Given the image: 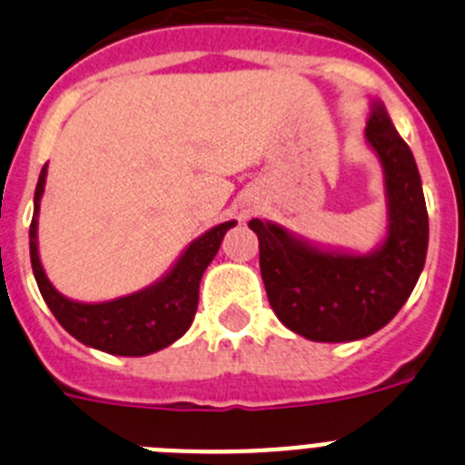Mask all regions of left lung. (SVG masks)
I'll use <instances>...</instances> for the list:
<instances>
[{"label": "left lung", "mask_w": 465, "mask_h": 465, "mask_svg": "<svg viewBox=\"0 0 465 465\" xmlns=\"http://www.w3.org/2000/svg\"><path fill=\"white\" fill-rule=\"evenodd\" d=\"M365 139L384 170L389 228L375 252H323L270 221H249L261 246V274L279 322L314 342L368 338L398 314L424 270L429 249L421 176L410 146L380 100Z\"/></svg>", "instance_id": "obj_1"}]
</instances>
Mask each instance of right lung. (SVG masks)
Masks as SVG:
<instances>
[{"label":"right lung","instance_id":"add662e5","mask_svg":"<svg viewBox=\"0 0 465 465\" xmlns=\"http://www.w3.org/2000/svg\"><path fill=\"white\" fill-rule=\"evenodd\" d=\"M44 186H46V165L41 167L35 191L30 258L36 286L60 326L79 342L116 356L153 354L182 338L191 328L193 316L197 312L200 279L213 256L219 253L221 240L235 225V221H225L193 240L182 258L174 262V268L160 282L151 283L149 289L109 300V302L90 305V302H76V300L57 293L55 286L48 282L46 272L41 268L39 252H36V219H39Z\"/></svg>","mask_w":465,"mask_h":465}]
</instances>
